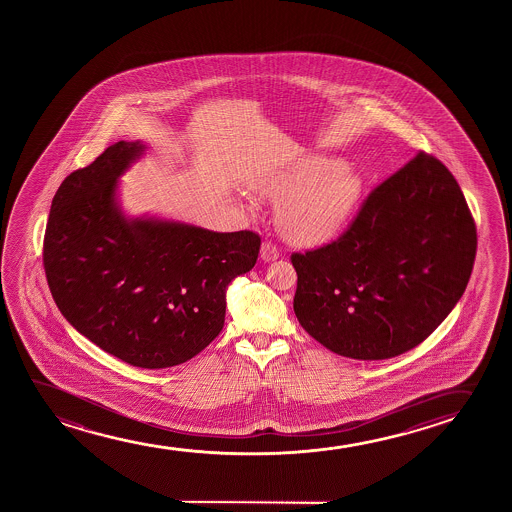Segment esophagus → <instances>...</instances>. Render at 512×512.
Here are the masks:
<instances>
[{
  "label": "esophagus",
  "instance_id": "1",
  "mask_svg": "<svg viewBox=\"0 0 512 512\" xmlns=\"http://www.w3.org/2000/svg\"><path fill=\"white\" fill-rule=\"evenodd\" d=\"M260 257H262V260H266V262H271V260H276L280 257V250H278V246L274 245L273 241L266 239L262 246H260Z\"/></svg>",
  "mask_w": 512,
  "mask_h": 512
}]
</instances>
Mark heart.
<instances>
[{
  "mask_svg": "<svg viewBox=\"0 0 512 512\" xmlns=\"http://www.w3.org/2000/svg\"><path fill=\"white\" fill-rule=\"evenodd\" d=\"M281 204L280 225L288 238L318 243L334 238L364 194V178L336 155L306 154L267 185Z\"/></svg>",
  "mask_w": 512,
  "mask_h": 512,
  "instance_id": "1",
  "label": "heart"
}]
</instances>
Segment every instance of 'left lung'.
<instances>
[{"label":"left lung","mask_w":512,"mask_h":512,"mask_svg":"<svg viewBox=\"0 0 512 512\" xmlns=\"http://www.w3.org/2000/svg\"><path fill=\"white\" fill-rule=\"evenodd\" d=\"M476 248V222L455 176L420 150L371 190L339 238L292 253L295 316L341 357H397L455 308Z\"/></svg>","instance_id":"8db88e82"}]
</instances>
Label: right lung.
<instances>
[{
  "instance_id": "obj_1",
  "label": "right lung",
  "mask_w": 512,
  "mask_h": 512,
  "mask_svg": "<svg viewBox=\"0 0 512 512\" xmlns=\"http://www.w3.org/2000/svg\"><path fill=\"white\" fill-rule=\"evenodd\" d=\"M143 152L119 141L64 178L50 206L43 269L75 329L126 364H183L220 334L225 288L255 266L260 236L133 220L115 204L117 178Z\"/></svg>"
}]
</instances>
